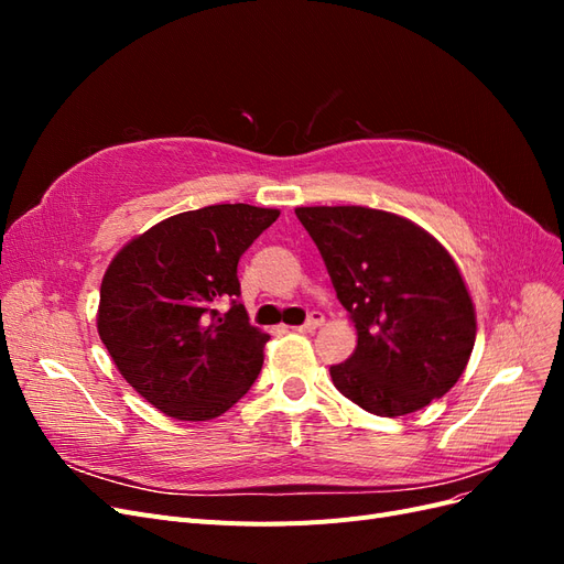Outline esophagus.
I'll return each mask as SVG.
<instances>
[{
  "label": "esophagus",
  "instance_id": "esophagus-1",
  "mask_svg": "<svg viewBox=\"0 0 564 564\" xmlns=\"http://www.w3.org/2000/svg\"><path fill=\"white\" fill-rule=\"evenodd\" d=\"M324 322V317H322V313H317V311H313L311 315H308V319H305L301 327H299V332H315L319 324Z\"/></svg>",
  "mask_w": 564,
  "mask_h": 564
}]
</instances>
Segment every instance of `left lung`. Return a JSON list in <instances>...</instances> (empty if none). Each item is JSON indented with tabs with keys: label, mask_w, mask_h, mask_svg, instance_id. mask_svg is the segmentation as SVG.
<instances>
[{
	"label": "left lung",
	"mask_w": 564,
	"mask_h": 564,
	"mask_svg": "<svg viewBox=\"0 0 564 564\" xmlns=\"http://www.w3.org/2000/svg\"><path fill=\"white\" fill-rule=\"evenodd\" d=\"M357 348L332 365L340 395L377 416L412 414L442 398L475 346L464 278L435 237L402 216L367 207H299Z\"/></svg>",
	"instance_id": "left-lung-1"
}]
</instances>
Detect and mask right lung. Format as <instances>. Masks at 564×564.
<instances>
[{"mask_svg":"<svg viewBox=\"0 0 564 564\" xmlns=\"http://www.w3.org/2000/svg\"><path fill=\"white\" fill-rule=\"evenodd\" d=\"M278 216L212 204L162 220L112 259L100 284V340L127 383L166 416H220L259 377L268 334L249 324L237 263Z\"/></svg>","mask_w":564,"mask_h":564,"instance_id":"right-lung-1","label":"right lung"}]
</instances>
